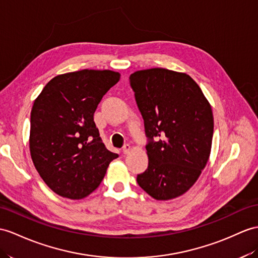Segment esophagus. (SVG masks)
<instances>
[{"mask_svg": "<svg viewBox=\"0 0 258 258\" xmlns=\"http://www.w3.org/2000/svg\"><path fill=\"white\" fill-rule=\"evenodd\" d=\"M130 150H131L130 144H124L123 148H122V152H123L124 154H127V153L130 152Z\"/></svg>", "mask_w": 258, "mask_h": 258, "instance_id": "1", "label": "esophagus"}]
</instances>
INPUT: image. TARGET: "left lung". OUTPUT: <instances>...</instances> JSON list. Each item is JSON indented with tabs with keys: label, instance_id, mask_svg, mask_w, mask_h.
I'll list each match as a JSON object with an SVG mask.
<instances>
[{
	"label": "left lung",
	"instance_id": "obj_1",
	"mask_svg": "<svg viewBox=\"0 0 258 258\" xmlns=\"http://www.w3.org/2000/svg\"><path fill=\"white\" fill-rule=\"evenodd\" d=\"M130 85L144 120L149 166L137 181L156 200L184 195L209 160L211 105L189 75L163 68L136 71Z\"/></svg>",
	"mask_w": 258,
	"mask_h": 258
}]
</instances>
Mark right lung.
Listing matches in <instances>:
<instances>
[{"label":"right lung","mask_w":258,"mask_h":258,"mask_svg":"<svg viewBox=\"0 0 258 258\" xmlns=\"http://www.w3.org/2000/svg\"><path fill=\"white\" fill-rule=\"evenodd\" d=\"M120 73L89 70L59 74L35 99L30 112L29 151L47 186L73 200L89 196L102 183L118 154L99 137L94 112Z\"/></svg>","instance_id":"1"}]
</instances>
